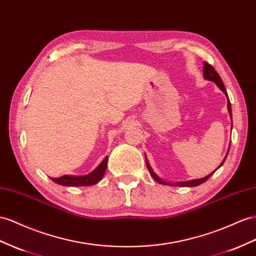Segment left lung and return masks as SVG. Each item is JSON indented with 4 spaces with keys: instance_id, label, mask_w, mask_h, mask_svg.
I'll use <instances>...</instances> for the list:
<instances>
[{
    "instance_id": "8db88e82",
    "label": "left lung",
    "mask_w": 256,
    "mask_h": 256,
    "mask_svg": "<svg viewBox=\"0 0 256 256\" xmlns=\"http://www.w3.org/2000/svg\"><path fill=\"white\" fill-rule=\"evenodd\" d=\"M203 76H204L206 80H208V81H212V82H214V83H216V85H218V86L224 92V94L226 95V97L228 98V95H227V92H226V88H225V86H224V83H222V78H220V74H218V72H216V70L212 67L211 64H210L208 62H203ZM227 108H228V112H229V114H230V118H232V107H230V102H229V100H228V102H227ZM228 152H229V149H228V152H227V154H228ZM227 154H226V156H227ZM226 156H225V159L222 160V162L220 163V166H222V163H224V161L226 160ZM146 166H147V168H148V171H149V173L152 174V176L154 178V180H156V182H158L159 184H162V185H168V186H180V187H186V186H188V187H194V186H198V185H200V184H202V182H204L206 180H208L210 178H211V175L212 174H214V172L216 171V168L215 171L213 172V173H211V174H208V176H206V178H200V180H188V182H178V184H168V182H166L164 180H162L160 178H158V175H156L154 171H152V166H149V163H148V161H147V159H146Z\"/></svg>"
}]
</instances>
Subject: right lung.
<instances>
[{"instance_id": "obj_1", "label": "right lung", "mask_w": 256, "mask_h": 256, "mask_svg": "<svg viewBox=\"0 0 256 256\" xmlns=\"http://www.w3.org/2000/svg\"><path fill=\"white\" fill-rule=\"evenodd\" d=\"M107 162L108 156H106L102 160V162L98 166L93 172L85 175V176H70V175H64L62 178H52V180L57 182V184L62 186H90L95 185L100 182L104 175L107 168Z\"/></svg>"}]
</instances>
